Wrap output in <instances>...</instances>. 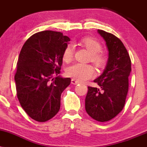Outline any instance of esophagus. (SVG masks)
<instances>
[{"mask_svg":"<svg viewBox=\"0 0 147 147\" xmlns=\"http://www.w3.org/2000/svg\"><path fill=\"white\" fill-rule=\"evenodd\" d=\"M79 83V82H78V81L75 80V79H71V84H74V85H77V84H78Z\"/></svg>","mask_w":147,"mask_h":147,"instance_id":"1","label":"esophagus"}]
</instances>
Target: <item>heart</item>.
Segmentation results:
<instances>
[{"label":"heart","instance_id":"b5f03b06","mask_svg":"<svg viewBox=\"0 0 147 147\" xmlns=\"http://www.w3.org/2000/svg\"><path fill=\"white\" fill-rule=\"evenodd\" d=\"M80 44L90 52V60L97 67L103 68L105 66L106 58L104 55L99 54L102 50V45L99 42L94 38L86 37L80 41ZM74 48L72 45H68L64 50L63 59L65 62H70L73 58ZM66 75L73 79L84 82L90 79L95 75L94 68L90 64L75 63L69 66L66 70Z\"/></svg>","mask_w":147,"mask_h":147}]
</instances>
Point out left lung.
Instances as JSON below:
<instances>
[{"instance_id":"left-lung-1","label":"left lung","mask_w":147,"mask_h":147,"mask_svg":"<svg viewBox=\"0 0 147 147\" xmlns=\"http://www.w3.org/2000/svg\"><path fill=\"white\" fill-rule=\"evenodd\" d=\"M97 32L106 42L109 58L103 73L94 80L99 88L88 86L85 108L92 119L104 122L114 118L124 108L131 61L126 48L117 37L104 30H98Z\"/></svg>"}]
</instances>
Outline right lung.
I'll return each instance as SVG.
<instances>
[{
	"instance_id": "1",
	"label": "right lung",
	"mask_w": 147,
	"mask_h": 147,
	"mask_svg": "<svg viewBox=\"0 0 147 147\" xmlns=\"http://www.w3.org/2000/svg\"><path fill=\"white\" fill-rule=\"evenodd\" d=\"M70 40L59 32H39L20 52L14 76L17 97L23 110L37 122H46L59 112L61 95L70 85V78L58 75Z\"/></svg>"
}]
</instances>
